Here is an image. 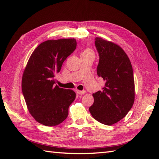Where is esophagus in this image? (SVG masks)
<instances>
[{"instance_id": "obj_1", "label": "esophagus", "mask_w": 159, "mask_h": 159, "mask_svg": "<svg viewBox=\"0 0 159 159\" xmlns=\"http://www.w3.org/2000/svg\"><path fill=\"white\" fill-rule=\"evenodd\" d=\"M76 92L80 94V95H83V94H85L86 93V92L85 90H83V91H80V90H76Z\"/></svg>"}]
</instances>
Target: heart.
Masks as SVG:
<instances>
[{
    "label": "heart",
    "mask_w": 159,
    "mask_h": 159,
    "mask_svg": "<svg viewBox=\"0 0 159 159\" xmlns=\"http://www.w3.org/2000/svg\"><path fill=\"white\" fill-rule=\"evenodd\" d=\"M81 55H93V52L91 49L86 48L84 51L82 52Z\"/></svg>",
    "instance_id": "heart-1"
}]
</instances>
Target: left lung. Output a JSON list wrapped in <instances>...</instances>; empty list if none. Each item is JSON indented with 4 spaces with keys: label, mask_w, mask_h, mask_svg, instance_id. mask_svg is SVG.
Returning <instances> with one entry per match:
<instances>
[{
    "label": "left lung",
    "mask_w": 159,
    "mask_h": 159,
    "mask_svg": "<svg viewBox=\"0 0 159 159\" xmlns=\"http://www.w3.org/2000/svg\"><path fill=\"white\" fill-rule=\"evenodd\" d=\"M95 45L100 59L97 74L105 85L93 93L89 107L92 117L105 125H113L126 116L134 101V81L130 61L116 43L96 38Z\"/></svg>",
    "instance_id": "obj_1"
}]
</instances>
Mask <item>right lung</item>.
<instances>
[{"label":"right lung","instance_id":"1","mask_svg":"<svg viewBox=\"0 0 159 159\" xmlns=\"http://www.w3.org/2000/svg\"><path fill=\"white\" fill-rule=\"evenodd\" d=\"M76 48L75 39L47 40L34 50L24 71L22 91L26 106L33 118L44 126L63 122L75 100V92L55 85V77Z\"/></svg>","mask_w":159,"mask_h":159}]
</instances>
